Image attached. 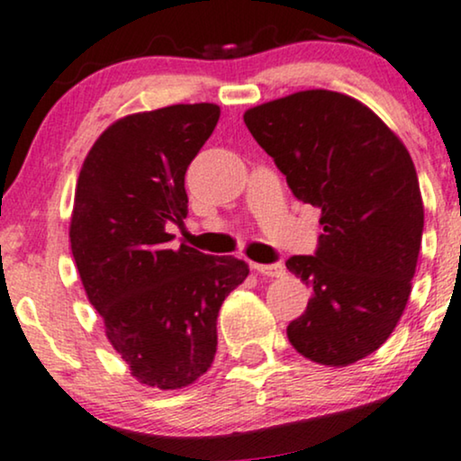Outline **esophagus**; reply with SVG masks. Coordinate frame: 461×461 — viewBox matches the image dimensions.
<instances>
[{
    "label": "esophagus",
    "mask_w": 461,
    "mask_h": 461,
    "mask_svg": "<svg viewBox=\"0 0 461 461\" xmlns=\"http://www.w3.org/2000/svg\"><path fill=\"white\" fill-rule=\"evenodd\" d=\"M254 269L258 271V274H263L267 277H280L284 276V265L282 263H271V265H254Z\"/></svg>",
    "instance_id": "1"
}]
</instances>
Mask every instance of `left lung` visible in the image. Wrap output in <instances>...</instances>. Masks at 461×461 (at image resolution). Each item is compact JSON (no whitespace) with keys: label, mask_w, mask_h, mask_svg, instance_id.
<instances>
[{"label":"left lung","mask_w":461,"mask_h":461,"mask_svg":"<svg viewBox=\"0 0 461 461\" xmlns=\"http://www.w3.org/2000/svg\"><path fill=\"white\" fill-rule=\"evenodd\" d=\"M243 122L294 198L321 209L316 252L286 260L312 288L288 339L322 366L372 355L406 308L421 249L423 201L411 153L367 106L327 89L254 106Z\"/></svg>","instance_id":"obj_1"}]
</instances>
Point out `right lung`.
Listing matches in <instances>:
<instances>
[{
  "label": "right lung",
  "mask_w": 461,
  "mask_h": 461,
  "mask_svg": "<svg viewBox=\"0 0 461 461\" xmlns=\"http://www.w3.org/2000/svg\"><path fill=\"white\" fill-rule=\"evenodd\" d=\"M218 119L207 102L119 119L78 175L74 263L113 348L147 387H187L212 367L221 303L249 274L246 260L168 248V221L187 213L185 170Z\"/></svg>",
  "instance_id": "obj_1"
}]
</instances>
